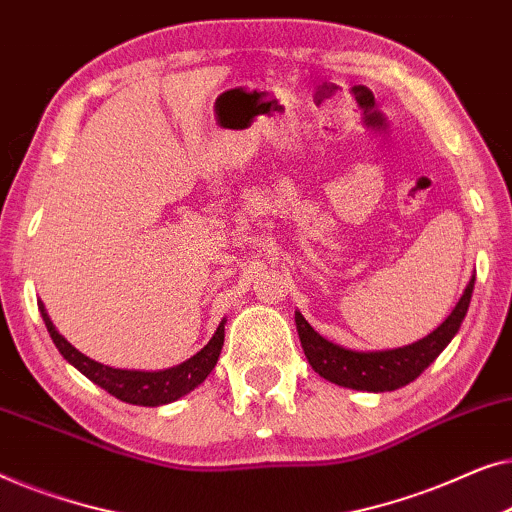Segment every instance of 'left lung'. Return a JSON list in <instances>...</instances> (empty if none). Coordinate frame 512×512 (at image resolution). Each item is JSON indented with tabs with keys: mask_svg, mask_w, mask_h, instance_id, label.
<instances>
[{
	"mask_svg": "<svg viewBox=\"0 0 512 512\" xmlns=\"http://www.w3.org/2000/svg\"><path fill=\"white\" fill-rule=\"evenodd\" d=\"M473 283L475 278L469 280L462 299L457 301L455 311L448 315V320L417 343L385 352L345 350L341 345H334L329 343L327 338H322L318 331L304 320V315L294 313L301 348H304L308 364L313 366L315 373H320V376L329 380V383L362 392L399 390V387L413 383V380L441 355L445 345L455 338L466 318V311H469Z\"/></svg>",
	"mask_w": 512,
	"mask_h": 512,
	"instance_id": "obj_1",
	"label": "left lung"
}]
</instances>
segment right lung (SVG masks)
I'll list each match as a JSON object with an SVG mask.
<instances>
[{
	"mask_svg": "<svg viewBox=\"0 0 512 512\" xmlns=\"http://www.w3.org/2000/svg\"><path fill=\"white\" fill-rule=\"evenodd\" d=\"M43 322H46L48 334L57 345V350L62 352V357L69 364H74L85 378H90L92 383L102 387L115 399L134 403V406H164L176 399L185 397L187 392H192L194 387L204 383L208 373L218 364L222 343H225V320L220 322L218 331H215L211 341L201 348L197 355L187 359V362L174 366L167 371H125V369H113V366H104L95 362V359L85 357L83 352H78L69 341H64L60 331L55 329L50 322L46 308L39 304Z\"/></svg>",
	"mask_w": 512,
	"mask_h": 512,
	"instance_id": "add662e5",
	"label": "right lung"
}]
</instances>
